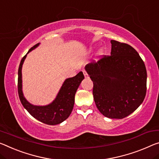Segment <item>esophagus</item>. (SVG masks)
Listing matches in <instances>:
<instances>
[{
	"label": "esophagus",
	"mask_w": 159,
	"mask_h": 159,
	"mask_svg": "<svg viewBox=\"0 0 159 159\" xmlns=\"http://www.w3.org/2000/svg\"><path fill=\"white\" fill-rule=\"evenodd\" d=\"M83 73H84V76H85V78H87V77H88V75H89V74H88V73H87L86 70H83Z\"/></svg>",
	"instance_id": "1"
}]
</instances>
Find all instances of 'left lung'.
<instances>
[{"mask_svg": "<svg viewBox=\"0 0 159 159\" xmlns=\"http://www.w3.org/2000/svg\"><path fill=\"white\" fill-rule=\"evenodd\" d=\"M110 55H102L85 70L93 83V94L105 117L122 119L137 109L147 93V69L130 45L111 40Z\"/></svg>", "mask_w": 159, "mask_h": 159, "instance_id": "8db88e82", "label": "left lung"}]
</instances>
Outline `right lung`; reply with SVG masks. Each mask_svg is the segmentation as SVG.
<instances>
[{
    "instance_id": "obj_1",
    "label": "right lung",
    "mask_w": 159,
    "mask_h": 159,
    "mask_svg": "<svg viewBox=\"0 0 159 159\" xmlns=\"http://www.w3.org/2000/svg\"><path fill=\"white\" fill-rule=\"evenodd\" d=\"M35 44L30 49L27 54L38 46ZM26 55L22 57L18 69L17 79V90L20 100L23 107L35 119L49 125H58L66 120L72 112L74 105L75 94L84 79V75L80 71L75 76L65 80L60 89L57 96L51 104L46 106H34L31 105L24 98L22 91V66L26 58Z\"/></svg>"
}]
</instances>
